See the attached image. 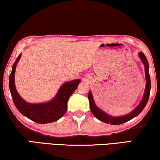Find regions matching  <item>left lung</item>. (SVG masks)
<instances>
[{"instance_id":"8db88e82","label":"left lung","mask_w":160,"mask_h":160,"mask_svg":"<svg viewBox=\"0 0 160 160\" xmlns=\"http://www.w3.org/2000/svg\"><path fill=\"white\" fill-rule=\"evenodd\" d=\"M139 56L140 59H141V61H142V63H144L146 81H147V82H146V88L144 97H143L141 102H140L138 106L135 108L131 113H130L129 114L123 116H120V117H113V116H111L107 114V113H104V112H102V110H100L99 108L96 106L95 104H94L92 94L91 92H90L88 94V98L89 101H90L91 112L93 113V115L95 116L97 118H98L99 121L106 123H110L112 124V125H119V124H122L127 122V121L131 120L132 118H133L135 116H137L143 109H144L145 107L146 106V104H147V103L148 102L149 97H150L151 82L150 76V74H149V65L147 58L145 57L144 53L142 52H140L139 53Z\"/></svg>"}]
</instances>
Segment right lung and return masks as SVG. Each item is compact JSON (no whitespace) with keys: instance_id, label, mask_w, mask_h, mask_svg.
Wrapping results in <instances>:
<instances>
[{"instance_id":"right-lung-1","label":"right lung","mask_w":160,"mask_h":160,"mask_svg":"<svg viewBox=\"0 0 160 160\" xmlns=\"http://www.w3.org/2000/svg\"><path fill=\"white\" fill-rule=\"evenodd\" d=\"M21 57L18 56L12 66L10 75L9 86L13 103L22 114L37 123H48L58 120L67 111V103L70 95L76 90L80 80H72L63 84L58 92L55 98L44 104H29L19 95L15 85V72L18 62Z\"/></svg>"}]
</instances>
